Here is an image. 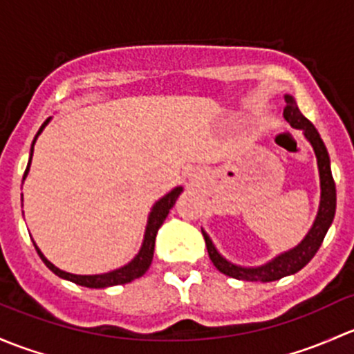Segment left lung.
Here are the masks:
<instances>
[{
  "mask_svg": "<svg viewBox=\"0 0 354 354\" xmlns=\"http://www.w3.org/2000/svg\"><path fill=\"white\" fill-rule=\"evenodd\" d=\"M285 100L286 107L283 115H285V119L290 122L291 127L300 129L301 133H304L305 140L312 145L313 153H315L320 178L319 209H317V216L315 220H313L310 230H308L307 235L304 236V240H301L298 245L286 250V252H281L279 256H276L274 259H271V261L261 266L233 264V262L225 259L220 252H218L213 240H211L209 235L201 228L204 242H206L207 254H209V259L214 264V268L220 272H223V274L235 279H242V281L269 283L300 271L301 268H305V266L312 261V257L315 256L319 247L322 245L324 236H326L327 230H329V227L333 225L334 214H336V184H334L333 172H330V158L329 153H327L326 145H324L322 138H320L315 126L301 114L295 98L291 95H286Z\"/></svg>",
  "mask_w": 354,
  "mask_h": 354,
  "instance_id": "left-lung-1",
  "label": "left lung"
}]
</instances>
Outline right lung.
<instances>
[{"instance_id": "right-lung-1", "label": "right lung", "mask_w": 354, "mask_h": 354, "mask_svg": "<svg viewBox=\"0 0 354 354\" xmlns=\"http://www.w3.org/2000/svg\"><path fill=\"white\" fill-rule=\"evenodd\" d=\"M49 121H50V118L42 124L41 129H39V133L35 134L34 141H32L30 158H28L27 170H25V174H24V180L28 176V170H30L35 141H37L39 134L42 133L44 127L49 124ZM182 191H184V189H182V185H177V187H174L169 194H165L163 198H160L158 201L153 204L150 214H148L147 228H145V236H143V243H141V247H140V252L131 259L126 266H122V268H119V269H114V271L104 272V274H73V272H66V271H63V269L56 268V266H54L49 259L44 256V254L41 252V249L37 247V243L34 242L35 250H37V254L41 256L44 264H46L47 268L54 272V274L59 276V278H63V279H68V281H71V283H76V285H80V286L109 288V286H115V285H126V283H131L133 279L141 278V276L148 271V268H150V264L153 261V252H155L156 233H158V228L163 225L167 214H169V211L174 207V204H176L177 198L180 196Z\"/></svg>"}]
</instances>
